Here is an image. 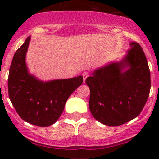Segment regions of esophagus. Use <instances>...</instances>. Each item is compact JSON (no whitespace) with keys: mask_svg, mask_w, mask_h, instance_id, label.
<instances>
[{"mask_svg":"<svg viewBox=\"0 0 159 159\" xmlns=\"http://www.w3.org/2000/svg\"><path fill=\"white\" fill-rule=\"evenodd\" d=\"M89 76V74H88V72H84L83 73V78H84V83H85V81H86V79H87V77H88Z\"/></svg>","mask_w":159,"mask_h":159,"instance_id":"34e87169","label":"esophagus"}]
</instances>
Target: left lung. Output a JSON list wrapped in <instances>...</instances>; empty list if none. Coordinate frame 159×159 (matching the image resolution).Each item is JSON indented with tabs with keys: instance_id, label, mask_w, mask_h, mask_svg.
Listing matches in <instances>:
<instances>
[{
	"instance_id": "obj_1",
	"label": "left lung",
	"mask_w": 159,
	"mask_h": 159,
	"mask_svg": "<svg viewBox=\"0 0 159 159\" xmlns=\"http://www.w3.org/2000/svg\"><path fill=\"white\" fill-rule=\"evenodd\" d=\"M131 48L120 61L96 69L86 79L90 90L89 108L93 117L108 126H118L137 117L149 97L148 63L140 45Z\"/></svg>"
}]
</instances>
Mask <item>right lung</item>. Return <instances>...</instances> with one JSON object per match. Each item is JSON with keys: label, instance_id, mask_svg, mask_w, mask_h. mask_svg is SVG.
I'll list each match as a JSON object with an SVG mask.
<instances>
[{"label": "right lung", "instance_id": "obj_1", "mask_svg": "<svg viewBox=\"0 0 159 159\" xmlns=\"http://www.w3.org/2000/svg\"><path fill=\"white\" fill-rule=\"evenodd\" d=\"M30 36L16 51L8 78L9 97L16 112L25 122L40 127L55 123L70 95L83 82V76L42 81L30 74L26 54Z\"/></svg>", "mask_w": 159, "mask_h": 159}]
</instances>
